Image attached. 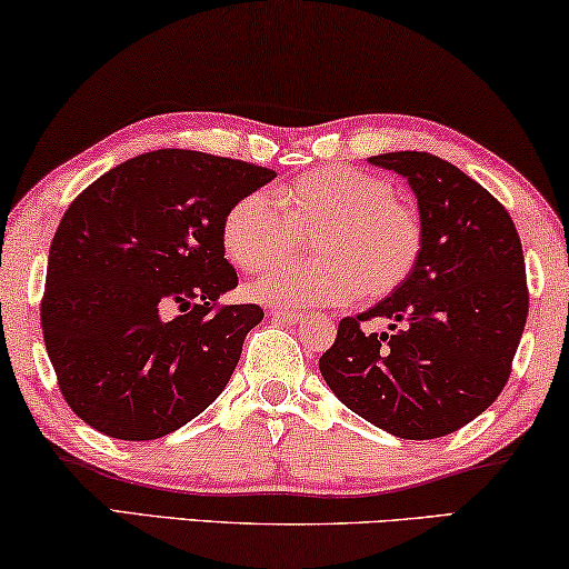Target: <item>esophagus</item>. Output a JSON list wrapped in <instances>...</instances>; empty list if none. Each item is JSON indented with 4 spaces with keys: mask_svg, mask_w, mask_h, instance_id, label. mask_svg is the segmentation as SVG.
<instances>
[{
    "mask_svg": "<svg viewBox=\"0 0 569 569\" xmlns=\"http://www.w3.org/2000/svg\"><path fill=\"white\" fill-rule=\"evenodd\" d=\"M268 313H270V317H273L276 321H286V325H299V321L303 319V313H299V311H288V309H270Z\"/></svg>",
    "mask_w": 569,
    "mask_h": 569,
    "instance_id": "obj_1",
    "label": "esophagus"
}]
</instances>
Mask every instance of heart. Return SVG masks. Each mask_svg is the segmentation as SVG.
I'll return each mask as SVG.
<instances>
[{
    "label": "heart",
    "mask_w": 569,
    "mask_h": 569,
    "mask_svg": "<svg viewBox=\"0 0 569 569\" xmlns=\"http://www.w3.org/2000/svg\"><path fill=\"white\" fill-rule=\"evenodd\" d=\"M315 234L317 261L274 266L299 236ZM227 258L244 273H266L250 296L273 307H332L362 293L383 299L417 266L421 227L391 183L352 166H321L278 186L273 201L248 193L222 222Z\"/></svg>",
    "instance_id": "obj_1"
}]
</instances>
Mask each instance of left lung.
Masks as SVG:
<instances>
[{
    "mask_svg": "<svg viewBox=\"0 0 569 569\" xmlns=\"http://www.w3.org/2000/svg\"><path fill=\"white\" fill-rule=\"evenodd\" d=\"M368 163L411 186L421 250L388 299L339 321L319 370L378 429L437 439L480 417L511 376L529 313L521 240L501 201L447 160L401 150ZM368 318H388L392 332L366 333Z\"/></svg>",
    "mask_w": 569,
    "mask_h": 569,
    "instance_id": "8db88e82",
    "label": "left lung"
}]
</instances>
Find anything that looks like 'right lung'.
<instances>
[{
    "mask_svg": "<svg viewBox=\"0 0 569 569\" xmlns=\"http://www.w3.org/2000/svg\"><path fill=\"white\" fill-rule=\"evenodd\" d=\"M273 178L270 168L168 148L124 160L73 199L50 244L40 321L76 417L148 442L224 391L262 309L217 307L237 286L222 222Z\"/></svg>",
    "mask_w": 569,
    "mask_h": 569,
    "instance_id": "obj_1",
    "label": "right lung"
}]
</instances>
